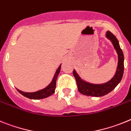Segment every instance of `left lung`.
<instances>
[{"label":"left lung","instance_id":"1","mask_svg":"<svg viewBox=\"0 0 131 131\" xmlns=\"http://www.w3.org/2000/svg\"><path fill=\"white\" fill-rule=\"evenodd\" d=\"M105 37L111 41L118 55L117 67L116 72L113 78L109 81L103 84H92L80 78L75 70H73V75L77 80V86L80 93L85 95L94 96V97H102L107 95L115 88L120 83L123 78L124 72V55L119 45V41L115 36L110 31L105 33Z\"/></svg>","mask_w":131,"mask_h":131}]
</instances>
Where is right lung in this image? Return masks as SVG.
<instances>
[{"instance_id": "obj_1", "label": "right lung", "mask_w": 131, "mask_h": 131, "mask_svg": "<svg viewBox=\"0 0 131 131\" xmlns=\"http://www.w3.org/2000/svg\"><path fill=\"white\" fill-rule=\"evenodd\" d=\"M61 64H60L57 70H56L52 81L50 82L48 86L44 88L43 89L39 90L34 92H25L21 91L16 88L17 90L21 95H23L24 96L28 97V98L31 99V100H40V99L46 98V97H49V96L51 95L52 94L54 93V90H55V88H56L57 78L59 72H60V70H61Z\"/></svg>"}]
</instances>
